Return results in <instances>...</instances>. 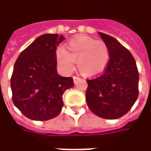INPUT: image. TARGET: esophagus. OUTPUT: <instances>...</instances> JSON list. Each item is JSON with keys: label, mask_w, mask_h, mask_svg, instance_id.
Masks as SVG:
<instances>
[{"label": "esophagus", "mask_w": 151, "mask_h": 151, "mask_svg": "<svg viewBox=\"0 0 151 151\" xmlns=\"http://www.w3.org/2000/svg\"><path fill=\"white\" fill-rule=\"evenodd\" d=\"M73 82H74V83H76V82H77V81H78V80H79V78H78V77H75V76H74V77H73Z\"/></svg>", "instance_id": "34e87169"}]
</instances>
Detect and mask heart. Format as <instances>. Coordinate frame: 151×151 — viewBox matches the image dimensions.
I'll use <instances>...</instances> for the list:
<instances>
[{"mask_svg":"<svg viewBox=\"0 0 151 151\" xmlns=\"http://www.w3.org/2000/svg\"><path fill=\"white\" fill-rule=\"evenodd\" d=\"M56 58L60 68L67 73L74 70L75 62L79 72L85 77H94L104 71L110 60V49L108 44L88 36L71 40L65 50L59 48Z\"/></svg>","mask_w":151,"mask_h":151,"instance_id":"obj_1","label":"heart"}]
</instances>
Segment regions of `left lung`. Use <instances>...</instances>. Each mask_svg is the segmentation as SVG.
<instances>
[{
	"instance_id": "obj_1",
	"label": "left lung",
	"mask_w": 151,
	"mask_h": 151,
	"mask_svg": "<svg viewBox=\"0 0 151 151\" xmlns=\"http://www.w3.org/2000/svg\"><path fill=\"white\" fill-rule=\"evenodd\" d=\"M110 49L104 73L87 80L86 100L91 111L104 119L115 120L129 111L138 96L139 74L132 54L108 35L99 32Z\"/></svg>"
}]
</instances>
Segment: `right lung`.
Wrapping results in <instances>:
<instances>
[{
	"label": "right lung",
	"instance_id": "obj_1",
	"mask_svg": "<svg viewBox=\"0 0 151 151\" xmlns=\"http://www.w3.org/2000/svg\"><path fill=\"white\" fill-rule=\"evenodd\" d=\"M65 38L44 34L21 52L11 77L13 102L29 119L47 120L58 116L63 108V94L73 86L72 78L58 74L57 46Z\"/></svg>",
	"mask_w": 151,
	"mask_h": 151
}]
</instances>
